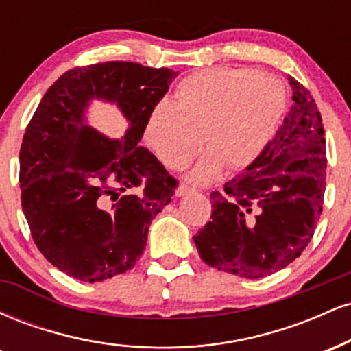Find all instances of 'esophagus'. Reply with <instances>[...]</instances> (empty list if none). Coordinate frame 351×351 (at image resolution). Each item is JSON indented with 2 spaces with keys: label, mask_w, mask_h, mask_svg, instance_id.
<instances>
[{
  "label": "esophagus",
  "mask_w": 351,
  "mask_h": 351,
  "mask_svg": "<svg viewBox=\"0 0 351 351\" xmlns=\"http://www.w3.org/2000/svg\"><path fill=\"white\" fill-rule=\"evenodd\" d=\"M193 191H195V189L189 188L188 184H180V186L175 189V195L176 196H184V195H188V193H193Z\"/></svg>",
  "instance_id": "1"
}]
</instances>
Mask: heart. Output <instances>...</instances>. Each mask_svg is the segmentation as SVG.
I'll use <instances>...</instances> for the list:
<instances>
[{
    "mask_svg": "<svg viewBox=\"0 0 351 351\" xmlns=\"http://www.w3.org/2000/svg\"><path fill=\"white\" fill-rule=\"evenodd\" d=\"M285 87L251 67H215L184 77L173 104H156L145 123V140L167 168L181 170L208 153L189 171L193 183L247 167L272 138L285 110ZM204 136L201 137L200 135Z\"/></svg>",
    "mask_w": 351,
    "mask_h": 351,
    "instance_id": "heart-1",
    "label": "heart"
}]
</instances>
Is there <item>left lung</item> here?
Returning a JSON list of instances; mask_svg holds the SVG:
<instances>
[{"mask_svg":"<svg viewBox=\"0 0 351 351\" xmlns=\"http://www.w3.org/2000/svg\"><path fill=\"white\" fill-rule=\"evenodd\" d=\"M291 107L261 155L211 193V219L193 236L208 265L245 279L287 267L307 247L324 206L327 152L315 100L289 75Z\"/></svg>","mask_w":351,"mask_h":351,"instance_id":"1","label":"left lung"}]
</instances>
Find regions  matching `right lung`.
<instances>
[{
	"label": "right lung",
	"instance_id": "add662e5",
	"mask_svg": "<svg viewBox=\"0 0 351 351\" xmlns=\"http://www.w3.org/2000/svg\"><path fill=\"white\" fill-rule=\"evenodd\" d=\"M176 75L123 60L75 67L36 108L19 150L21 206L38 249L67 276L102 282L143 254L148 228L178 181L138 142ZM92 99L121 108L129 122L122 139L88 127Z\"/></svg>",
	"mask_w": 351,
	"mask_h": 351
}]
</instances>
